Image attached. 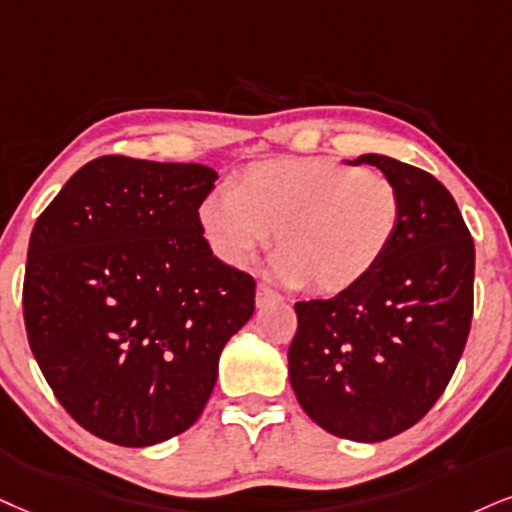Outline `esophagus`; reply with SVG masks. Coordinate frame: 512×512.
Listing matches in <instances>:
<instances>
[{"label": "esophagus", "mask_w": 512, "mask_h": 512, "mask_svg": "<svg viewBox=\"0 0 512 512\" xmlns=\"http://www.w3.org/2000/svg\"><path fill=\"white\" fill-rule=\"evenodd\" d=\"M277 301H282V296L275 292V289H270L268 285H258L256 287V306L258 308H266L270 304H277Z\"/></svg>", "instance_id": "34e87169"}]
</instances>
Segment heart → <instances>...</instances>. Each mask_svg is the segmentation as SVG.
Wrapping results in <instances>:
<instances>
[{
  "instance_id": "obj_1",
  "label": "heart",
  "mask_w": 512,
  "mask_h": 512,
  "mask_svg": "<svg viewBox=\"0 0 512 512\" xmlns=\"http://www.w3.org/2000/svg\"><path fill=\"white\" fill-rule=\"evenodd\" d=\"M401 213L399 187L377 170L287 159L254 163L232 192L208 194L199 227L213 256L232 268L249 266L275 230V275L334 294L380 266Z\"/></svg>"
}]
</instances>
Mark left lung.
Here are the masks:
<instances>
[{
	"instance_id": "1",
	"label": "left lung",
	"mask_w": 512,
	"mask_h": 512,
	"mask_svg": "<svg viewBox=\"0 0 512 512\" xmlns=\"http://www.w3.org/2000/svg\"><path fill=\"white\" fill-rule=\"evenodd\" d=\"M399 187L401 225L380 266L332 299L294 304L289 382L315 425L384 441L427 415L463 356L472 323L475 242L434 175L358 156Z\"/></svg>"
}]
</instances>
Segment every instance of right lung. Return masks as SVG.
<instances>
[{
  "mask_svg": "<svg viewBox=\"0 0 512 512\" xmlns=\"http://www.w3.org/2000/svg\"><path fill=\"white\" fill-rule=\"evenodd\" d=\"M201 163L99 156L63 185L28 244L23 318L66 413L118 446L161 444L197 422L256 282L208 249Z\"/></svg>",
  "mask_w": 512,
  "mask_h": 512,
  "instance_id": "right-lung-1",
  "label": "right lung"
}]
</instances>
